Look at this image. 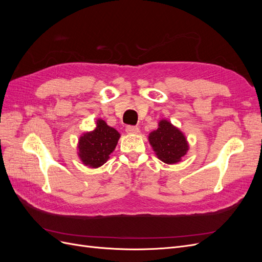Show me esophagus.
<instances>
[{
	"instance_id": "obj_1",
	"label": "esophagus",
	"mask_w": 262,
	"mask_h": 262,
	"mask_svg": "<svg viewBox=\"0 0 262 262\" xmlns=\"http://www.w3.org/2000/svg\"><path fill=\"white\" fill-rule=\"evenodd\" d=\"M125 131L128 133H138L139 132V128L136 125H126L125 126Z\"/></svg>"
}]
</instances>
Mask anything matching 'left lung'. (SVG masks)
Here are the masks:
<instances>
[{"label": "left lung", "mask_w": 262, "mask_h": 262, "mask_svg": "<svg viewBox=\"0 0 262 262\" xmlns=\"http://www.w3.org/2000/svg\"><path fill=\"white\" fill-rule=\"evenodd\" d=\"M148 140L157 157L166 164L179 162L188 150L184 134L167 120L160 122L158 129L149 134Z\"/></svg>", "instance_id": "8db88e82"}]
</instances>
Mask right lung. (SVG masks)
I'll return each mask as SVG.
<instances>
[{
    "instance_id": "obj_1",
    "label": "right lung",
    "mask_w": 262,
    "mask_h": 262,
    "mask_svg": "<svg viewBox=\"0 0 262 262\" xmlns=\"http://www.w3.org/2000/svg\"><path fill=\"white\" fill-rule=\"evenodd\" d=\"M96 124V129L85 133L78 143L80 158L86 166L93 168H97L107 162L120 138L119 132L101 119L97 120Z\"/></svg>"
}]
</instances>
